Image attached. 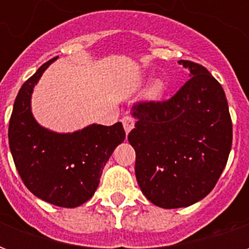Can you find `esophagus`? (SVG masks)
Instances as JSON below:
<instances>
[{
	"label": "esophagus",
	"instance_id": "esophagus-1",
	"mask_svg": "<svg viewBox=\"0 0 249 249\" xmlns=\"http://www.w3.org/2000/svg\"><path fill=\"white\" fill-rule=\"evenodd\" d=\"M121 123H123V125H124V129L126 135H128L130 130L135 128V119H133L132 116H124L123 120H121Z\"/></svg>",
	"mask_w": 249,
	"mask_h": 249
}]
</instances>
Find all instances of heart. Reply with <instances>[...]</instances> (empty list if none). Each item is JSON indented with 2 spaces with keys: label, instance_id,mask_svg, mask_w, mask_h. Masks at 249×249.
<instances>
[{
  "label": "heart",
  "instance_id": "obj_1",
  "mask_svg": "<svg viewBox=\"0 0 249 249\" xmlns=\"http://www.w3.org/2000/svg\"><path fill=\"white\" fill-rule=\"evenodd\" d=\"M165 90V85H164V82L162 81H155L152 84L149 89H148V94H149V97L152 98H159L161 97L162 93Z\"/></svg>",
  "mask_w": 249,
  "mask_h": 249
}]
</instances>
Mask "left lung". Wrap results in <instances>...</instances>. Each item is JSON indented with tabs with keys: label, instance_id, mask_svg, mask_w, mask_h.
Returning <instances> with one entry per match:
<instances>
[{
	"label": "left lung",
	"instance_id": "left-lung-1",
	"mask_svg": "<svg viewBox=\"0 0 249 249\" xmlns=\"http://www.w3.org/2000/svg\"><path fill=\"white\" fill-rule=\"evenodd\" d=\"M189 80L167 101L133 105L135 172L145 197L165 209L189 207L208 195L232 146L227 97L204 66L180 60Z\"/></svg>",
	"mask_w": 249,
	"mask_h": 249
}]
</instances>
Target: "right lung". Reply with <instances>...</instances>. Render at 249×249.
Here are the masks:
<instances>
[{
    "instance_id": "1",
    "label": "right lung",
    "mask_w": 249,
    "mask_h": 249,
    "mask_svg": "<svg viewBox=\"0 0 249 249\" xmlns=\"http://www.w3.org/2000/svg\"><path fill=\"white\" fill-rule=\"evenodd\" d=\"M52 58L19 89L9 121V146L22 181L35 196L64 208H76L92 197L113 153L125 139L121 123L92 124L73 133L41 126L32 113L33 88Z\"/></svg>"
}]
</instances>
